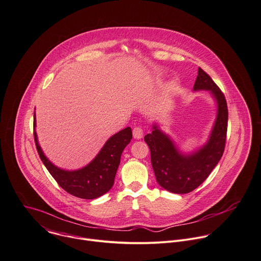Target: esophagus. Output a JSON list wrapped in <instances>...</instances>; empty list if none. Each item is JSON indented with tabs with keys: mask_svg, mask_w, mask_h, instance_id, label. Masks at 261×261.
<instances>
[{
	"mask_svg": "<svg viewBox=\"0 0 261 261\" xmlns=\"http://www.w3.org/2000/svg\"><path fill=\"white\" fill-rule=\"evenodd\" d=\"M133 136H134V138L137 139V140L142 139V138H143V129H142L141 127H139V126L135 127V128L133 129Z\"/></svg>",
	"mask_w": 261,
	"mask_h": 261,
	"instance_id": "1",
	"label": "esophagus"
}]
</instances>
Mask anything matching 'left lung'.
<instances>
[{
  "instance_id": "left-lung-1",
  "label": "left lung",
  "mask_w": 261,
  "mask_h": 261,
  "mask_svg": "<svg viewBox=\"0 0 261 261\" xmlns=\"http://www.w3.org/2000/svg\"><path fill=\"white\" fill-rule=\"evenodd\" d=\"M193 91H208L217 103L216 119L207 141L196 150L182 152L158 123L144 137L151 154L158 184L175 194H187L203 182L221 160L226 142L228 110L224 94L212 77L199 67Z\"/></svg>"
}]
</instances>
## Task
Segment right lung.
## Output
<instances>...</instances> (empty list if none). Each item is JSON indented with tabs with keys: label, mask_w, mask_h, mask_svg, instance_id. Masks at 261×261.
Returning <instances> with one entry per match:
<instances>
[{
	"label": "right lung",
	"mask_w": 261,
	"mask_h": 261,
	"mask_svg": "<svg viewBox=\"0 0 261 261\" xmlns=\"http://www.w3.org/2000/svg\"><path fill=\"white\" fill-rule=\"evenodd\" d=\"M36 116L34 113V140L40 160L63 190L82 199H95L111 190L120 158L132 138L130 127L113 135L105 143L97 155L87 166L77 170H65L55 166L43 153L35 130Z\"/></svg>",
	"instance_id": "1"
}]
</instances>
